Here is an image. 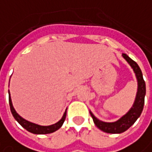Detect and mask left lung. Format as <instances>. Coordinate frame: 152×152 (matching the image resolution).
Here are the masks:
<instances>
[{
    "label": "left lung",
    "mask_w": 152,
    "mask_h": 152,
    "mask_svg": "<svg viewBox=\"0 0 152 152\" xmlns=\"http://www.w3.org/2000/svg\"><path fill=\"white\" fill-rule=\"evenodd\" d=\"M122 57L129 63V65L132 67L134 72L135 73L136 79L138 83L137 94H136L135 99H134L133 106L125 115H122L120 119L113 122H105L100 121L89 110L90 115L92 116L97 128L102 130L103 132H105L108 134H121V133L125 132L126 130H128L136 122V120L140 117V115H141L142 110L144 108V104H145V83L143 79L141 69L135 61L130 58L127 54L122 53Z\"/></svg>",
    "instance_id": "left-lung-1"
}]
</instances>
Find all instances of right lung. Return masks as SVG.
<instances>
[{"mask_svg": "<svg viewBox=\"0 0 152 152\" xmlns=\"http://www.w3.org/2000/svg\"><path fill=\"white\" fill-rule=\"evenodd\" d=\"M8 94H9V105H10L11 112L13 115V117L15 118L17 122H18L23 129H25L27 131H29L32 134H51V133H53L57 131L58 129L61 128V126L63 125L64 122L65 120V116H66V110H65L64 113L62 118L56 123L53 124V125H49V126H41V125H38L36 123H33V122H30L25 119H23L22 116L18 115L17 113V111L15 109L13 108V105H12V99H11L10 96V92L8 91Z\"/></svg>", "mask_w": 152, "mask_h": 152, "instance_id": "obj_1", "label": "right lung"}]
</instances>
